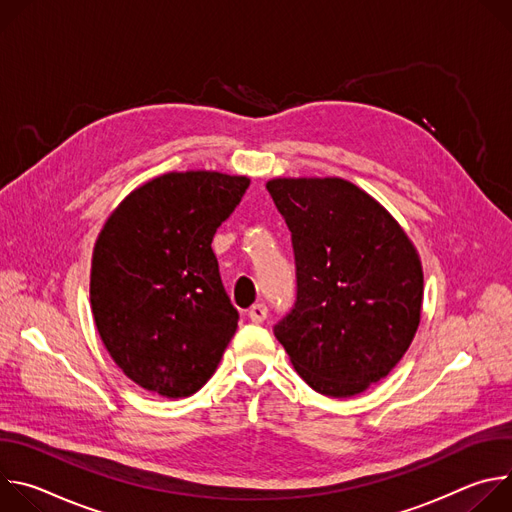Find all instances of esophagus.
I'll list each match as a JSON object with an SVG mask.
<instances>
[{"instance_id": "esophagus-1", "label": "esophagus", "mask_w": 512, "mask_h": 512, "mask_svg": "<svg viewBox=\"0 0 512 512\" xmlns=\"http://www.w3.org/2000/svg\"><path fill=\"white\" fill-rule=\"evenodd\" d=\"M247 316H249V320H251V322L261 324V322L267 318V306H265V304H255V306H251V308H249Z\"/></svg>"}]
</instances>
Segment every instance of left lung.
<instances>
[{"instance_id": "8db88e82", "label": "left lung", "mask_w": 512, "mask_h": 512, "mask_svg": "<svg viewBox=\"0 0 512 512\" xmlns=\"http://www.w3.org/2000/svg\"><path fill=\"white\" fill-rule=\"evenodd\" d=\"M267 190L296 261V302L275 338L314 391L356 395L385 379L415 336L419 257L393 216L346 180L277 178Z\"/></svg>"}]
</instances>
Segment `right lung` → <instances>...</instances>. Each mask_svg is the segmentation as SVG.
<instances>
[{
	"label": "right lung",
	"instance_id": "obj_1",
	"mask_svg": "<svg viewBox=\"0 0 512 512\" xmlns=\"http://www.w3.org/2000/svg\"><path fill=\"white\" fill-rule=\"evenodd\" d=\"M249 178L172 172L133 190L93 253L91 306L117 367L168 399L196 393L237 332L239 312L210 247Z\"/></svg>",
	"mask_w": 512,
	"mask_h": 512
}]
</instances>
